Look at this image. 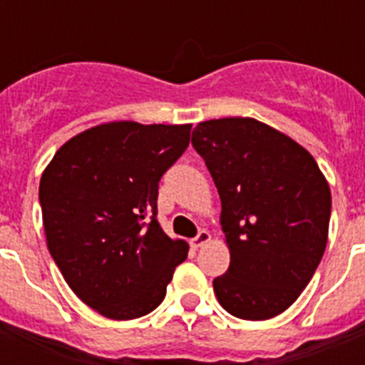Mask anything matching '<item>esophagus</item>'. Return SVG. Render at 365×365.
Wrapping results in <instances>:
<instances>
[{"label": "esophagus", "instance_id": "esophagus-1", "mask_svg": "<svg viewBox=\"0 0 365 365\" xmlns=\"http://www.w3.org/2000/svg\"><path fill=\"white\" fill-rule=\"evenodd\" d=\"M210 240H212L210 232L201 230L197 235H195V237H193L192 241H190V243H192L193 248H201V247H205V245L208 243V241H210Z\"/></svg>", "mask_w": 365, "mask_h": 365}]
</instances>
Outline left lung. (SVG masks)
<instances>
[{
    "label": "left lung",
    "instance_id": "left-lung-1",
    "mask_svg": "<svg viewBox=\"0 0 365 365\" xmlns=\"http://www.w3.org/2000/svg\"><path fill=\"white\" fill-rule=\"evenodd\" d=\"M192 144L221 199L230 267L217 302L241 320H269L298 299L325 252L331 188L314 157L250 117L199 122Z\"/></svg>",
    "mask_w": 365,
    "mask_h": 365
}]
</instances>
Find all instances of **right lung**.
<instances>
[{"mask_svg": "<svg viewBox=\"0 0 365 365\" xmlns=\"http://www.w3.org/2000/svg\"><path fill=\"white\" fill-rule=\"evenodd\" d=\"M190 131L104 122L69 138L41 173L51 256L74 294L109 320L159 307L188 256V243L168 237L155 215L160 177L185 153Z\"/></svg>", "mask_w": 365, "mask_h": 365, "instance_id": "1", "label": "right lung"}]
</instances>
